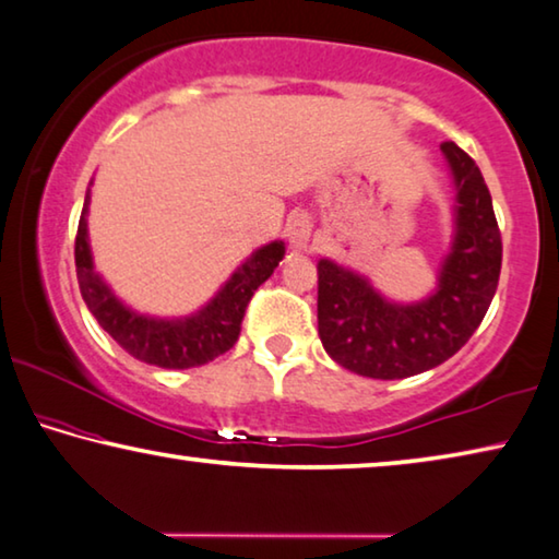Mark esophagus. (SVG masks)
I'll list each match as a JSON object with an SVG mask.
<instances>
[{
  "label": "esophagus",
  "mask_w": 559,
  "mask_h": 559,
  "mask_svg": "<svg viewBox=\"0 0 559 559\" xmlns=\"http://www.w3.org/2000/svg\"><path fill=\"white\" fill-rule=\"evenodd\" d=\"M311 230H313V223L306 213L296 215V218H290L288 221V243H290V248H296V251H304V248L308 246V240H311Z\"/></svg>",
  "instance_id": "1"
}]
</instances>
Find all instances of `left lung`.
Returning <instances> with one entry per match:
<instances>
[{
  "mask_svg": "<svg viewBox=\"0 0 559 559\" xmlns=\"http://www.w3.org/2000/svg\"><path fill=\"white\" fill-rule=\"evenodd\" d=\"M456 186V238L437 294L414 306L381 298L356 273L319 261V336L344 369L369 379H406L460 352L485 319L502 271V236L477 163L441 143Z\"/></svg>",
  "mask_w": 559,
  "mask_h": 559,
  "instance_id": "left-lung-1",
  "label": "left lung"
}]
</instances>
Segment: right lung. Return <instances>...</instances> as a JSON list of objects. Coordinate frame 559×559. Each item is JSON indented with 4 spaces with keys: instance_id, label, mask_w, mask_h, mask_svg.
<instances>
[{
    "instance_id": "obj_1",
    "label": "right lung",
    "mask_w": 559,
    "mask_h": 559,
    "mask_svg": "<svg viewBox=\"0 0 559 559\" xmlns=\"http://www.w3.org/2000/svg\"><path fill=\"white\" fill-rule=\"evenodd\" d=\"M87 198L82 207L78 236H74V265H78L80 294L85 298L90 313L95 316L118 344L135 359L163 366V369H190L213 361L226 354L240 336L246 308L263 281L271 278L273 269L286 253V246H263L240 269L233 273L218 296L203 311L182 321H157L132 313L93 271V255L87 246Z\"/></svg>"
}]
</instances>
